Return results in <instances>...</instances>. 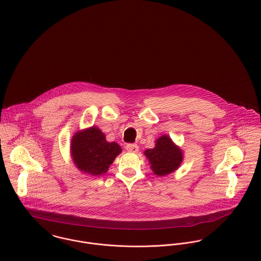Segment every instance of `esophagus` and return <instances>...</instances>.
<instances>
[{
	"label": "esophagus",
	"instance_id": "1",
	"mask_svg": "<svg viewBox=\"0 0 261 261\" xmlns=\"http://www.w3.org/2000/svg\"><path fill=\"white\" fill-rule=\"evenodd\" d=\"M125 149L129 152H137L139 150V147L137 145H134V144H128V145H126Z\"/></svg>",
	"mask_w": 261,
	"mask_h": 261
}]
</instances>
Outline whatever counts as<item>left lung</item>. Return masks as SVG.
Here are the masks:
<instances>
[{
  "label": "left lung",
  "mask_w": 261,
  "mask_h": 261,
  "mask_svg": "<svg viewBox=\"0 0 261 261\" xmlns=\"http://www.w3.org/2000/svg\"><path fill=\"white\" fill-rule=\"evenodd\" d=\"M154 175L166 176L176 171L183 161V152L168 136H162L155 141L153 149L145 151Z\"/></svg>",
  "instance_id": "8db88e82"
}]
</instances>
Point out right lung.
Instances as JSON below:
<instances>
[{
    "label": "right lung",
    "instance_id": "add662e5",
    "mask_svg": "<svg viewBox=\"0 0 261 261\" xmlns=\"http://www.w3.org/2000/svg\"><path fill=\"white\" fill-rule=\"evenodd\" d=\"M120 152L118 144L107 142L106 135L95 126L77 132L71 140V154L75 166L91 176L107 173Z\"/></svg>",
    "mask_w": 261,
    "mask_h": 261
}]
</instances>
